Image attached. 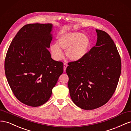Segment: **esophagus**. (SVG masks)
Returning a JSON list of instances; mask_svg holds the SVG:
<instances>
[{
    "label": "esophagus",
    "mask_w": 131,
    "mask_h": 131,
    "mask_svg": "<svg viewBox=\"0 0 131 131\" xmlns=\"http://www.w3.org/2000/svg\"><path fill=\"white\" fill-rule=\"evenodd\" d=\"M67 66H68V65H67L66 63H63V71H65Z\"/></svg>",
    "instance_id": "34e87169"
}]
</instances>
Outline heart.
<instances>
[{
    "instance_id": "b5f03b06",
    "label": "heart",
    "mask_w": 131,
    "mask_h": 131,
    "mask_svg": "<svg viewBox=\"0 0 131 131\" xmlns=\"http://www.w3.org/2000/svg\"><path fill=\"white\" fill-rule=\"evenodd\" d=\"M89 37L81 32H69L60 36L57 44L51 45L50 49L54 59L58 60L63 57L61 49L66 51V55L72 61L83 58L88 53L91 46Z\"/></svg>"
}]
</instances>
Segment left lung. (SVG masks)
<instances>
[{
    "instance_id": "8db88e82",
    "label": "left lung",
    "mask_w": 131,
    "mask_h": 131,
    "mask_svg": "<svg viewBox=\"0 0 131 131\" xmlns=\"http://www.w3.org/2000/svg\"><path fill=\"white\" fill-rule=\"evenodd\" d=\"M95 46L79 60L68 63L66 73L73 102L84 110L105 104L116 89L121 72L116 46L105 31L96 29Z\"/></svg>"
}]
</instances>
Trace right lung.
<instances>
[{
	"mask_svg": "<svg viewBox=\"0 0 131 131\" xmlns=\"http://www.w3.org/2000/svg\"><path fill=\"white\" fill-rule=\"evenodd\" d=\"M52 27L50 24L25 25L6 55L5 73L11 89L20 102L30 106H40L49 100L63 71V62L54 60L47 49Z\"/></svg>",
	"mask_w": 131,
	"mask_h": 131,
	"instance_id": "right-lung-1",
	"label": "right lung"
}]
</instances>
